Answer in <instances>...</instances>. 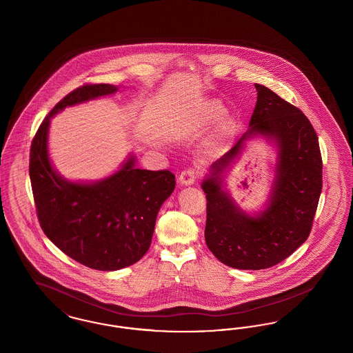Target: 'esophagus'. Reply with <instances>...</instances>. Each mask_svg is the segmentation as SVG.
Wrapping results in <instances>:
<instances>
[{
    "label": "esophagus",
    "instance_id": "esophagus-1",
    "mask_svg": "<svg viewBox=\"0 0 353 353\" xmlns=\"http://www.w3.org/2000/svg\"><path fill=\"white\" fill-rule=\"evenodd\" d=\"M196 180V172L193 169H185L179 177V183L181 185H193Z\"/></svg>",
    "mask_w": 353,
    "mask_h": 353
}]
</instances>
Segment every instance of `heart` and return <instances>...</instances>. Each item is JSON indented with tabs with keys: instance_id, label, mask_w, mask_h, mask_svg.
I'll list each match as a JSON object with an SVG mask.
<instances>
[{
	"instance_id": "b5f03b06",
	"label": "heart",
	"mask_w": 353,
	"mask_h": 353,
	"mask_svg": "<svg viewBox=\"0 0 353 353\" xmlns=\"http://www.w3.org/2000/svg\"><path fill=\"white\" fill-rule=\"evenodd\" d=\"M223 112H225L223 105H221L219 103H213L212 105L208 107L206 112L202 115V124H203V123H208V121H212V120H214V119L219 118ZM225 124H228V123H225Z\"/></svg>"
}]
</instances>
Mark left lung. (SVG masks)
I'll list each match as a JSON object with an SVG mask.
<instances>
[{
  "instance_id": "8db88e82",
  "label": "left lung",
  "mask_w": 353,
  "mask_h": 353,
  "mask_svg": "<svg viewBox=\"0 0 353 353\" xmlns=\"http://www.w3.org/2000/svg\"><path fill=\"white\" fill-rule=\"evenodd\" d=\"M255 88L249 130L212 164L201 184L208 200L206 245L223 265L239 270L269 269L304 243L321 193L319 141L310 120L266 85ZM254 137L274 145L277 163L265 209L249 215L224 188V173Z\"/></svg>"
}]
</instances>
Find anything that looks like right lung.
Segmentation results:
<instances>
[{
    "mask_svg": "<svg viewBox=\"0 0 353 353\" xmlns=\"http://www.w3.org/2000/svg\"><path fill=\"white\" fill-rule=\"evenodd\" d=\"M112 84H85L66 95L39 125L30 150L29 174L43 233L62 252L90 269L115 271L148 252L157 213L176 186L169 170L136 168L130 154L99 181H70L49 156L51 118L66 107L118 91Z\"/></svg>",
    "mask_w": 353,
    "mask_h": 353,
    "instance_id": "right-lung-1",
    "label": "right lung"
}]
</instances>
